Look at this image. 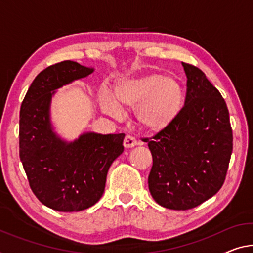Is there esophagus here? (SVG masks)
<instances>
[{"instance_id": "esophagus-1", "label": "esophagus", "mask_w": 253, "mask_h": 253, "mask_svg": "<svg viewBox=\"0 0 253 253\" xmlns=\"http://www.w3.org/2000/svg\"><path fill=\"white\" fill-rule=\"evenodd\" d=\"M138 141L135 140L134 137H132V135H126V138H124V141H123V145L126 148H132V147L137 146Z\"/></svg>"}]
</instances>
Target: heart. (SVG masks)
<instances>
[{"label":"heart","mask_w":253,"mask_h":253,"mask_svg":"<svg viewBox=\"0 0 253 253\" xmlns=\"http://www.w3.org/2000/svg\"><path fill=\"white\" fill-rule=\"evenodd\" d=\"M115 98L123 107H137L138 121L146 129L157 131L169 126L180 113L183 90L174 78L150 73L119 83ZM100 103L107 113L121 115V108L106 89L100 92Z\"/></svg>","instance_id":"b5f03b06"}]
</instances>
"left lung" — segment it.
Returning <instances> with one entry per match:
<instances>
[{"instance_id": "obj_1", "label": "left lung", "mask_w": 253, "mask_h": 253, "mask_svg": "<svg viewBox=\"0 0 253 253\" xmlns=\"http://www.w3.org/2000/svg\"><path fill=\"white\" fill-rule=\"evenodd\" d=\"M183 107L169 126L147 138L153 156L148 176L158 205L188 211L223 186L233 150L226 103L199 68L184 63Z\"/></svg>"}]
</instances>
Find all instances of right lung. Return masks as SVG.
Instances as JSON below:
<instances>
[{
    "instance_id": "add662e5",
    "label": "right lung",
    "mask_w": 253,
    "mask_h": 253,
    "mask_svg": "<svg viewBox=\"0 0 253 253\" xmlns=\"http://www.w3.org/2000/svg\"><path fill=\"white\" fill-rule=\"evenodd\" d=\"M92 71L73 61L49 65L35 78L21 104L19 156L23 169L37 199L57 211L94 206L104 193L108 169L124 150V133H84L67 143L50 127L54 90Z\"/></svg>"
}]
</instances>
